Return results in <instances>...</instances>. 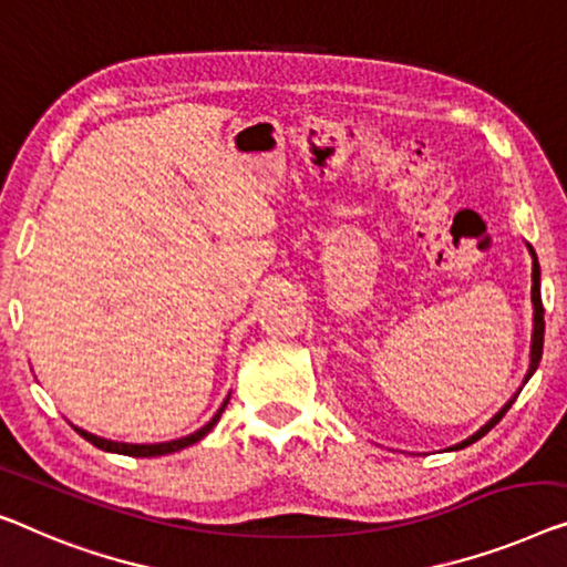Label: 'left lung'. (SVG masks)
<instances>
[{
  "mask_svg": "<svg viewBox=\"0 0 567 567\" xmlns=\"http://www.w3.org/2000/svg\"><path fill=\"white\" fill-rule=\"evenodd\" d=\"M529 255H532V306H535V331H532V351H529V371H527V377H525V384H527V379L535 374V369H537V364H539V359H543V341H545V308H543V298H539V265H537V257H535V249L529 247ZM514 400H517V396H512L509 402L504 404V408L496 412V415L486 422L484 427L478 430L476 435H471L468 441H463L461 445H455V451H458V447H466V445H471V443H476L478 437H484L488 430H492L496 422H499L504 415H506V410L512 408L514 404Z\"/></svg>",
  "mask_w": 567,
  "mask_h": 567,
  "instance_id": "8db88e82",
  "label": "left lung"
}]
</instances>
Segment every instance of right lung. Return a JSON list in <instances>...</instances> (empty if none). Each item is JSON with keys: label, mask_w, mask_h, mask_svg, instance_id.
<instances>
[{"label": "right lung", "mask_w": 567, "mask_h": 567, "mask_svg": "<svg viewBox=\"0 0 567 567\" xmlns=\"http://www.w3.org/2000/svg\"><path fill=\"white\" fill-rule=\"evenodd\" d=\"M229 402V400H226ZM226 402L221 404V408H218V412L214 417H210V422H206V425H203L200 430H196V433L193 435H185V437H181V441H171V443H155V445H132V443H114V441H104V437H96V435H91V433H86V430H79V433L86 437V441L91 443V445H96V447H101V451H109V453H122V455H132V458H152V455H167V453H175V451H183V447H188V445H193V443H198L203 435H208L210 433V427L216 425L218 422V417H221V412H224V408H226Z\"/></svg>", "instance_id": "right-lung-1"}]
</instances>
